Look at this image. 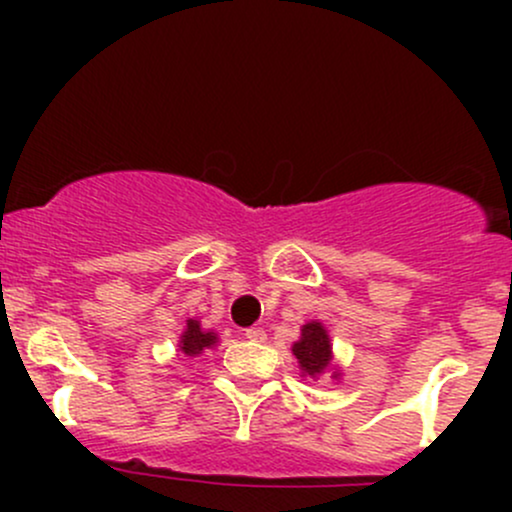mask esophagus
Instances as JSON below:
<instances>
[{
  "label": "esophagus",
  "instance_id": "obj_1",
  "mask_svg": "<svg viewBox=\"0 0 512 512\" xmlns=\"http://www.w3.org/2000/svg\"><path fill=\"white\" fill-rule=\"evenodd\" d=\"M245 339H250V342H264L267 339V332L262 330V327H250V330H245Z\"/></svg>",
  "mask_w": 512,
  "mask_h": 512
}]
</instances>
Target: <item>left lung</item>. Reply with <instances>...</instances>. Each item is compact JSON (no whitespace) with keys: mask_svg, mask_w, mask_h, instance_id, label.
<instances>
[{"mask_svg":"<svg viewBox=\"0 0 512 512\" xmlns=\"http://www.w3.org/2000/svg\"><path fill=\"white\" fill-rule=\"evenodd\" d=\"M303 378H322L330 375L332 380L342 378V370L334 363L332 339L327 327L320 320H310L301 327V337L291 346Z\"/></svg>","mask_w":512,"mask_h":512,"instance_id":"8db88e82","label":"left lung"}]
</instances>
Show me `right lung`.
Returning <instances> with one entry per match:
<instances>
[{
	"label": "right lung",
	"mask_w": 512,
	"mask_h": 512,
	"mask_svg": "<svg viewBox=\"0 0 512 512\" xmlns=\"http://www.w3.org/2000/svg\"><path fill=\"white\" fill-rule=\"evenodd\" d=\"M216 344H219V334L214 330H204L202 322L195 320V317H190V320L185 322V330L180 334L178 351L180 354L195 358L199 354H204L207 349H214Z\"/></svg>",
	"instance_id": "obj_1"
}]
</instances>
